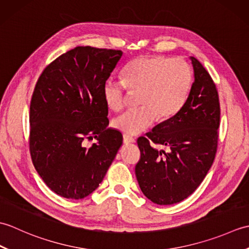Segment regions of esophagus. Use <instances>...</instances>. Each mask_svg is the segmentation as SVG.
Returning a JSON list of instances; mask_svg holds the SVG:
<instances>
[{"label":"esophagus","instance_id":"34e87169","mask_svg":"<svg viewBox=\"0 0 249 249\" xmlns=\"http://www.w3.org/2000/svg\"><path fill=\"white\" fill-rule=\"evenodd\" d=\"M123 141H124V143L127 144V143H134V142H136V139L134 138V137L125 134L123 136Z\"/></svg>","mask_w":249,"mask_h":249}]
</instances>
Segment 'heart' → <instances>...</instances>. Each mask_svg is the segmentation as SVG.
Returning a JSON list of instances; mask_svg holds the SVG:
<instances>
[{"mask_svg": "<svg viewBox=\"0 0 249 249\" xmlns=\"http://www.w3.org/2000/svg\"><path fill=\"white\" fill-rule=\"evenodd\" d=\"M123 81L107 79L103 97L110 109L120 111L126 105L127 89L139 92V107L126 111L113 122L115 128L138 135L150 128L157 116L173 118L184 107L193 86V70L186 61L162 55L140 56L130 61L122 72Z\"/></svg>", "mask_w": 249, "mask_h": 249, "instance_id": "obj_1", "label": "heart"}]
</instances>
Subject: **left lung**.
<instances>
[{
	"label": "left lung",
	"mask_w": 249,
	"mask_h": 249,
	"mask_svg": "<svg viewBox=\"0 0 249 249\" xmlns=\"http://www.w3.org/2000/svg\"><path fill=\"white\" fill-rule=\"evenodd\" d=\"M195 81L184 107L138 139L137 181L147 199L160 205L181 202L208 174L217 152L220 106L210 73L192 56ZM166 145L168 152L150 145Z\"/></svg>",
	"instance_id": "left-lung-1"
}]
</instances>
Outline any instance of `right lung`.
<instances>
[{
	"mask_svg": "<svg viewBox=\"0 0 249 249\" xmlns=\"http://www.w3.org/2000/svg\"><path fill=\"white\" fill-rule=\"evenodd\" d=\"M123 52L76 47L52 61L36 82L30 105V153L52 192L82 199L102 183L123 136L109 125L103 86ZM97 144L89 149L86 140Z\"/></svg>",
	"mask_w": 249,
	"mask_h": 249,
	"instance_id": "right-lung-1",
	"label": "right lung"
}]
</instances>
